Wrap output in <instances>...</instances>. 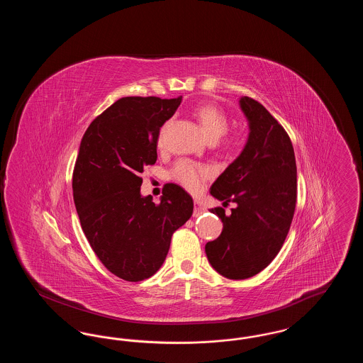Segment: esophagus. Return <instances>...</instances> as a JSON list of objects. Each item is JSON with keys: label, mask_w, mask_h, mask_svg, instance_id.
<instances>
[{"label": "esophagus", "mask_w": 363, "mask_h": 363, "mask_svg": "<svg viewBox=\"0 0 363 363\" xmlns=\"http://www.w3.org/2000/svg\"><path fill=\"white\" fill-rule=\"evenodd\" d=\"M206 211H207V209L203 207V204H201L200 201H194V211H193V216H194V218L203 215Z\"/></svg>", "instance_id": "1"}]
</instances>
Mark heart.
<instances>
[{
    "mask_svg": "<svg viewBox=\"0 0 363 363\" xmlns=\"http://www.w3.org/2000/svg\"><path fill=\"white\" fill-rule=\"evenodd\" d=\"M196 117L211 140H218L222 135H225L228 129L227 114L220 107L215 104L200 106L196 110ZM166 129H167V123L162 128L159 133V145H162L164 141ZM170 175L174 181L181 184L185 189L196 193L201 189L204 181L212 175V172L206 164L193 162L189 159H181L174 164Z\"/></svg>",
    "mask_w": 363,
    "mask_h": 363,
    "instance_id": "heart-1",
    "label": "heart"
}]
</instances>
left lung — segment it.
<instances>
[{
	"instance_id": "left-lung-1",
	"label": "left lung",
	"mask_w": 363,
	"mask_h": 363,
	"mask_svg": "<svg viewBox=\"0 0 363 363\" xmlns=\"http://www.w3.org/2000/svg\"><path fill=\"white\" fill-rule=\"evenodd\" d=\"M250 133L238 156L211 186V194L235 203L211 209L223 222V231L208 242V261L233 280L255 277L280 252L296 206V164L293 143L284 128L253 98H241Z\"/></svg>"
}]
</instances>
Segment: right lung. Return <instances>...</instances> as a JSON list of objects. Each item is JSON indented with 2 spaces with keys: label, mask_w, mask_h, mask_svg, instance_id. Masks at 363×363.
<instances>
[{
  "label": "right lung",
  "mask_w": 363,
  "mask_h": 363,
  "mask_svg": "<svg viewBox=\"0 0 363 363\" xmlns=\"http://www.w3.org/2000/svg\"><path fill=\"white\" fill-rule=\"evenodd\" d=\"M181 101L121 98L91 122L80 144L72 178L80 225L101 262L126 281L157 272L174 231L193 213L191 197L175 184L164 185L159 204L140 194L159 130Z\"/></svg>",
  "instance_id": "obj_1"
}]
</instances>
